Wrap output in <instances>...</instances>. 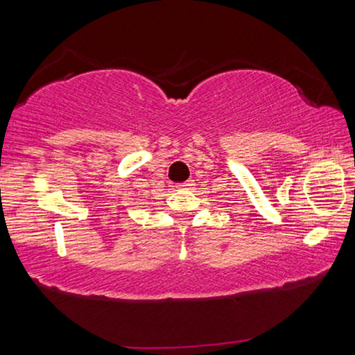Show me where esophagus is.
Listing matches in <instances>:
<instances>
[{"label": "esophagus", "instance_id": "obj_1", "mask_svg": "<svg viewBox=\"0 0 355 355\" xmlns=\"http://www.w3.org/2000/svg\"><path fill=\"white\" fill-rule=\"evenodd\" d=\"M191 186H194V182H192V180H188V182L177 184V188H180V189H189Z\"/></svg>", "mask_w": 355, "mask_h": 355}]
</instances>
